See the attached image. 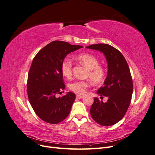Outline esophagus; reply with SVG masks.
Masks as SVG:
<instances>
[{"mask_svg":"<svg viewBox=\"0 0 155 155\" xmlns=\"http://www.w3.org/2000/svg\"><path fill=\"white\" fill-rule=\"evenodd\" d=\"M82 97H83V95H77L76 96V98H78V99H81Z\"/></svg>","mask_w":155,"mask_h":155,"instance_id":"obj_1","label":"esophagus"}]
</instances>
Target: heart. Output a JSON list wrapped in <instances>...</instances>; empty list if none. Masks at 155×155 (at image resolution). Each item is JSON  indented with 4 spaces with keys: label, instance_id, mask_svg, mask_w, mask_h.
Returning <instances> with one entry per match:
<instances>
[{
    "label": "heart",
    "instance_id": "heart-1",
    "mask_svg": "<svg viewBox=\"0 0 155 155\" xmlns=\"http://www.w3.org/2000/svg\"><path fill=\"white\" fill-rule=\"evenodd\" d=\"M76 59L88 70V76L94 85H100L104 82L106 78V70L100 66L99 60L94 55L88 53L80 54L76 56ZM72 61L69 58H65L61 63V71L63 76L68 79L72 75ZM89 86V82L84 80L75 81L69 84L68 88L71 91L82 94Z\"/></svg>",
    "mask_w": 155,
    "mask_h": 155
}]
</instances>
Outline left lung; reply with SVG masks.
Here are the masks:
<instances>
[{
	"instance_id": "1",
	"label": "left lung",
	"mask_w": 155,
	"mask_h": 155,
	"mask_svg": "<svg viewBox=\"0 0 155 155\" xmlns=\"http://www.w3.org/2000/svg\"><path fill=\"white\" fill-rule=\"evenodd\" d=\"M86 48L102 52L108 64L104 86L97 91L101 97H107L108 100L104 103L95 97L91 115L101 125H113L123 118L130 104L133 85L129 67L122 54L109 45L95 44Z\"/></svg>"
}]
</instances>
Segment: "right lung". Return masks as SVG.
<instances>
[{
    "mask_svg": "<svg viewBox=\"0 0 155 155\" xmlns=\"http://www.w3.org/2000/svg\"><path fill=\"white\" fill-rule=\"evenodd\" d=\"M83 48L61 41H55L42 48L33 59L28 72L27 92L35 114L44 121L56 124L68 116L76 94L67 92L56 97L65 88L61 66L66 56Z\"/></svg>",
    "mask_w": 155,
    "mask_h": 155,
    "instance_id": "right-lung-1",
    "label": "right lung"
}]
</instances>
